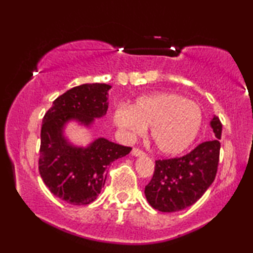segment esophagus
Listing matches in <instances>:
<instances>
[{
  "instance_id": "esophagus-1",
  "label": "esophagus",
  "mask_w": 253,
  "mask_h": 253,
  "mask_svg": "<svg viewBox=\"0 0 253 253\" xmlns=\"http://www.w3.org/2000/svg\"><path fill=\"white\" fill-rule=\"evenodd\" d=\"M131 153H132V155H134V157H144L145 155V152L139 150V148L137 147L132 148V152H131Z\"/></svg>"
}]
</instances>
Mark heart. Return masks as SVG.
Masks as SVG:
<instances>
[{"label":"heart","instance_id":"1","mask_svg":"<svg viewBox=\"0 0 253 253\" xmlns=\"http://www.w3.org/2000/svg\"><path fill=\"white\" fill-rule=\"evenodd\" d=\"M114 122L127 136H139L151 126L152 140L161 153L176 155L198 136L203 110L198 103L176 93L139 96L130 108L119 107Z\"/></svg>","mask_w":253,"mask_h":253}]
</instances>
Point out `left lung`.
I'll return each mask as SVG.
<instances>
[{
	"label": "left lung",
	"mask_w": 253,
	"mask_h": 253,
	"mask_svg": "<svg viewBox=\"0 0 253 253\" xmlns=\"http://www.w3.org/2000/svg\"><path fill=\"white\" fill-rule=\"evenodd\" d=\"M215 139L199 144L184 157L155 161L154 174L145 186V196L160 212H177L202 198L215 178L220 158L222 124L211 121Z\"/></svg>",
	"instance_id": "8db88e82"
}]
</instances>
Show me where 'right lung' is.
Masks as SVG:
<instances>
[{"mask_svg":"<svg viewBox=\"0 0 253 253\" xmlns=\"http://www.w3.org/2000/svg\"><path fill=\"white\" fill-rule=\"evenodd\" d=\"M107 84H83L72 87L54 100L44 114L41 127L39 171L50 192L72 205L94 202L106 183L108 166L130 153L106 138H98L87 147L70 144L64 127L70 121L91 126L94 119L108 109Z\"/></svg>","mask_w":253,"mask_h":253,"instance_id":"obj_1","label":"right lung"}]
</instances>
